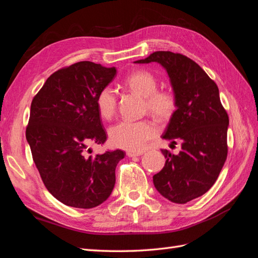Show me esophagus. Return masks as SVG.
<instances>
[{"mask_svg":"<svg viewBox=\"0 0 258 258\" xmlns=\"http://www.w3.org/2000/svg\"><path fill=\"white\" fill-rule=\"evenodd\" d=\"M142 154H143V152H134V151H128L127 152L128 157H136V156H140Z\"/></svg>","mask_w":258,"mask_h":258,"instance_id":"34e87169","label":"esophagus"}]
</instances>
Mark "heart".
<instances>
[{
	"label": "heart",
	"instance_id": "b5f03b06",
	"mask_svg": "<svg viewBox=\"0 0 258 258\" xmlns=\"http://www.w3.org/2000/svg\"><path fill=\"white\" fill-rule=\"evenodd\" d=\"M123 84L144 98L147 110L157 118L166 119L173 114L176 106L174 93L169 89H157V80L151 72L138 70L124 77ZM96 105L100 116L110 119L116 111V95L113 88L101 89L96 98ZM156 132L157 128L151 120L122 119L110 128L108 137L113 145L135 152L142 150Z\"/></svg>",
	"mask_w": 258,
	"mask_h": 258
}]
</instances>
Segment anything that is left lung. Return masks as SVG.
Segmentation results:
<instances>
[{"instance_id":"8db88e82","label":"left lung","mask_w":258,"mask_h":258,"mask_svg":"<svg viewBox=\"0 0 258 258\" xmlns=\"http://www.w3.org/2000/svg\"><path fill=\"white\" fill-rule=\"evenodd\" d=\"M158 62L170 77L176 110L162 139L182 143L177 155L161 150L166 163L153 182L161 196L186 204L213 186L227 158L229 118L217 85L196 62L181 53L155 51L135 63Z\"/></svg>"}]
</instances>
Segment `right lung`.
<instances>
[{
	"mask_svg": "<svg viewBox=\"0 0 258 258\" xmlns=\"http://www.w3.org/2000/svg\"><path fill=\"white\" fill-rule=\"evenodd\" d=\"M115 75L114 67L76 62L52 73L31 103L27 141L46 188L66 206L95 208L114 188L124 153L89 156L86 148L106 141L96 98Z\"/></svg>",
	"mask_w": 258,
	"mask_h": 258,
	"instance_id": "right-lung-1",
	"label": "right lung"
}]
</instances>
